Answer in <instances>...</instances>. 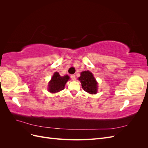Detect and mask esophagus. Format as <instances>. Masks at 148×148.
Masks as SVG:
<instances>
[{
	"instance_id": "34e87169",
	"label": "esophagus",
	"mask_w": 148,
	"mask_h": 148,
	"mask_svg": "<svg viewBox=\"0 0 148 148\" xmlns=\"http://www.w3.org/2000/svg\"><path fill=\"white\" fill-rule=\"evenodd\" d=\"M70 77H71V78L72 80H75L76 79V76L75 75H71L70 76Z\"/></svg>"
}]
</instances>
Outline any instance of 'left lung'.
Instances as JSON below:
<instances>
[{
  "mask_svg": "<svg viewBox=\"0 0 148 148\" xmlns=\"http://www.w3.org/2000/svg\"><path fill=\"white\" fill-rule=\"evenodd\" d=\"M82 83V86L84 90L93 95L96 94L97 91V83L94 78L92 73L89 71H84L81 73V76L78 78Z\"/></svg>",
  "mask_w": 148,
  "mask_h": 148,
  "instance_id": "obj_1",
  "label": "left lung"
}]
</instances>
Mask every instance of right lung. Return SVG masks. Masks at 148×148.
<instances>
[{"instance_id": "add662e5", "label": "right lung", "mask_w": 148, "mask_h": 148, "mask_svg": "<svg viewBox=\"0 0 148 148\" xmlns=\"http://www.w3.org/2000/svg\"><path fill=\"white\" fill-rule=\"evenodd\" d=\"M69 79L68 75L64 77H60L58 72H55L53 77L49 83V91L52 93H55L63 90L66 83Z\"/></svg>"}]
</instances>
